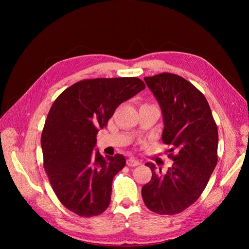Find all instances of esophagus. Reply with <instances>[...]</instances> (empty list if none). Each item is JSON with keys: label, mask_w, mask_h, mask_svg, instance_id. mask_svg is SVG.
Segmentation results:
<instances>
[{"label": "esophagus", "mask_w": 249, "mask_h": 249, "mask_svg": "<svg viewBox=\"0 0 249 249\" xmlns=\"http://www.w3.org/2000/svg\"><path fill=\"white\" fill-rule=\"evenodd\" d=\"M126 165L127 166L135 167V166H138V165H140V162L136 159H134V158H129V159L126 160Z\"/></svg>", "instance_id": "34e87169"}]
</instances>
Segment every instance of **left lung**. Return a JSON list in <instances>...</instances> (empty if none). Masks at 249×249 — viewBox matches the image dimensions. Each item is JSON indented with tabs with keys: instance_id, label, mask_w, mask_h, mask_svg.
Listing matches in <instances>:
<instances>
[{
	"instance_id": "8db88e82",
	"label": "left lung",
	"mask_w": 249,
	"mask_h": 249,
	"mask_svg": "<svg viewBox=\"0 0 249 249\" xmlns=\"http://www.w3.org/2000/svg\"><path fill=\"white\" fill-rule=\"evenodd\" d=\"M159 103L164 129L162 141L173 160L166 172L157 170L142 187L145 206L160 215L183 212L198 199L217 164L218 131L209 104L190 82L175 73L144 78Z\"/></svg>"
}]
</instances>
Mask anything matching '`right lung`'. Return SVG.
Segmentation results:
<instances>
[{
  "mask_svg": "<svg viewBox=\"0 0 249 249\" xmlns=\"http://www.w3.org/2000/svg\"><path fill=\"white\" fill-rule=\"evenodd\" d=\"M144 88L138 78L83 80L52 105L41 134L43 166L58 199L71 212L91 217L109 207L113 178L125 159L93 153L96 134L120 104Z\"/></svg>",
  "mask_w": 249,
  "mask_h": 249,
  "instance_id": "add662e5",
  "label": "right lung"
}]
</instances>
